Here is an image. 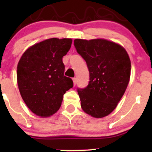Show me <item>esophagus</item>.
Masks as SVG:
<instances>
[{
  "instance_id": "34e87169",
  "label": "esophagus",
  "mask_w": 152,
  "mask_h": 152,
  "mask_svg": "<svg viewBox=\"0 0 152 152\" xmlns=\"http://www.w3.org/2000/svg\"><path fill=\"white\" fill-rule=\"evenodd\" d=\"M72 80H73V82H74V86H76V78H73Z\"/></svg>"
}]
</instances>
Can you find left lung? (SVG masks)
<instances>
[{"label":"left lung","mask_w":152,"mask_h":152,"mask_svg":"<svg viewBox=\"0 0 152 152\" xmlns=\"http://www.w3.org/2000/svg\"><path fill=\"white\" fill-rule=\"evenodd\" d=\"M74 46L89 71L88 86L77 90L82 109L95 118L108 116L116 107L129 82V56L119 44L105 39L77 38Z\"/></svg>","instance_id":"1"}]
</instances>
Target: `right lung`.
Returning a JSON list of instances; mask_svg holds the SVG:
<instances>
[{"label": "right lung", "instance_id": "add662e5", "mask_svg": "<svg viewBox=\"0 0 152 152\" xmlns=\"http://www.w3.org/2000/svg\"><path fill=\"white\" fill-rule=\"evenodd\" d=\"M72 43L71 38H49L36 43L23 54L17 66L20 94L28 109L41 117L55 114L63 96L74 86L64 76L63 56Z\"/></svg>", "mask_w": 152, "mask_h": 152}]
</instances>
